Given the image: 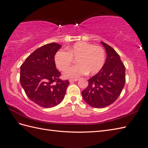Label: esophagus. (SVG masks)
<instances>
[{"mask_svg": "<svg viewBox=\"0 0 148 148\" xmlns=\"http://www.w3.org/2000/svg\"><path fill=\"white\" fill-rule=\"evenodd\" d=\"M79 80V79H70L69 82H75V81H77Z\"/></svg>", "mask_w": 148, "mask_h": 148, "instance_id": "34e87169", "label": "esophagus"}]
</instances>
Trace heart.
<instances>
[{
  "label": "heart",
  "instance_id": "1",
  "mask_svg": "<svg viewBox=\"0 0 148 148\" xmlns=\"http://www.w3.org/2000/svg\"><path fill=\"white\" fill-rule=\"evenodd\" d=\"M67 51L58 50L55 54L56 66L60 71H65L73 64L76 58V66L71 67L64 73L66 78L75 79L88 73L94 75L103 67L106 56L105 50L99 46L84 42H79L67 47Z\"/></svg>",
  "mask_w": 148,
  "mask_h": 148
}]
</instances>
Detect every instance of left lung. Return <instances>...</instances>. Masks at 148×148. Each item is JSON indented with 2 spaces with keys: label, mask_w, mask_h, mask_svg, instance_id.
I'll use <instances>...</instances> for the list:
<instances>
[{
  "label": "left lung",
  "mask_w": 148,
  "mask_h": 148,
  "mask_svg": "<svg viewBox=\"0 0 148 148\" xmlns=\"http://www.w3.org/2000/svg\"><path fill=\"white\" fill-rule=\"evenodd\" d=\"M107 57L102 69L88 80L82 91L84 100L94 108H104L112 104L121 95L125 82V67L112 47L101 42Z\"/></svg>",
  "instance_id": "obj_1"
}]
</instances>
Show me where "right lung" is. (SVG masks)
Listing matches in <instances>:
<instances>
[{
	"instance_id": "1",
	"label": "right lung",
	"mask_w": 148,
	"mask_h": 148,
	"mask_svg": "<svg viewBox=\"0 0 148 148\" xmlns=\"http://www.w3.org/2000/svg\"><path fill=\"white\" fill-rule=\"evenodd\" d=\"M56 43L40 47L26 58L21 66L20 82L28 98L43 108H51L63 100L68 80L59 78L55 54L61 48Z\"/></svg>"
}]
</instances>
